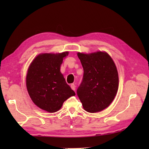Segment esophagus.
<instances>
[{
	"instance_id": "obj_1",
	"label": "esophagus",
	"mask_w": 149,
	"mask_h": 149,
	"mask_svg": "<svg viewBox=\"0 0 149 149\" xmlns=\"http://www.w3.org/2000/svg\"><path fill=\"white\" fill-rule=\"evenodd\" d=\"M70 88H71V89L73 91H75V85L74 84H72L71 85H70Z\"/></svg>"
}]
</instances>
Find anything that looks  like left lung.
I'll return each instance as SVG.
<instances>
[{
  "mask_svg": "<svg viewBox=\"0 0 149 149\" xmlns=\"http://www.w3.org/2000/svg\"><path fill=\"white\" fill-rule=\"evenodd\" d=\"M83 68V80L77 90L85 111L103 110L113 100L118 89V74L112 58L106 52L77 54Z\"/></svg>",
  "mask_w": 149,
  "mask_h": 149,
  "instance_id": "left-lung-1",
  "label": "left lung"
}]
</instances>
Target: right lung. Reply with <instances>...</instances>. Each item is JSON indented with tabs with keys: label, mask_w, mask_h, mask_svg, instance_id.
<instances>
[{
	"label": "right lung",
	"mask_w": 149,
	"mask_h": 149,
	"mask_svg": "<svg viewBox=\"0 0 149 149\" xmlns=\"http://www.w3.org/2000/svg\"><path fill=\"white\" fill-rule=\"evenodd\" d=\"M68 52L38 55L31 63L26 75L29 95L38 107L56 112L68 98L75 95L60 72V65Z\"/></svg>",
	"instance_id": "right-lung-1"
}]
</instances>
